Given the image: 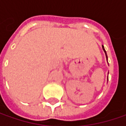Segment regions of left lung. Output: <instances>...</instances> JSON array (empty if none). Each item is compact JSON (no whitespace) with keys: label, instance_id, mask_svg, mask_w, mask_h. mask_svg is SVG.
I'll list each match as a JSON object with an SVG mask.
<instances>
[{"label":"left lung","instance_id":"obj_1","mask_svg":"<svg viewBox=\"0 0 126 126\" xmlns=\"http://www.w3.org/2000/svg\"><path fill=\"white\" fill-rule=\"evenodd\" d=\"M102 49H103V50H104V52H105V55H106V57H107V60H108V58H107V52H106V50H104V46H102ZM107 62H108V61H107Z\"/></svg>","mask_w":126,"mask_h":126}]
</instances>
